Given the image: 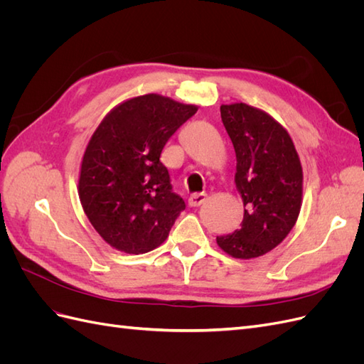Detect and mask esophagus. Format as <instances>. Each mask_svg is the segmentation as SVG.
Instances as JSON below:
<instances>
[{
	"label": "esophagus",
	"mask_w": 364,
	"mask_h": 364,
	"mask_svg": "<svg viewBox=\"0 0 364 364\" xmlns=\"http://www.w3.org/2000/svg\"><path fill=\"white\" fill-rule=\"evenodd\" d=\"M206 199L205 193H194L188 197V205L190 206H200Z\"/></svg>",
	"instance_id": "34e87169"
}]
</instances>
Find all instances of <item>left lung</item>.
I'll list each match as a JSON object with an SVG mask.
<instances>
[{
	"label": "left lung",
	"instance_id": "left-lung-1",
	"mask_svg": "<svg viewBox=\"0 0 364 364\" xmlns=\"http://www.w3.org/2000/svg\"><path fill=\"white\" fill-rule=\"evenodd\" d=\"M237 156L235 185L245 206L232 234L217 237L228 255L250 259L289 235L302 205V165L293 141L277 119L246 103L220 106Z\"/></svg>",
	"mask_w": 364,
	"mask_h": 364
}]
</instances>
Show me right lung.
<instances>
[{
  "label": "right lung",
  "mask_w": 364,
  "mask_h": 364,
  "mask_svg": "<svg viewBox=\"0 0 364 364\" xmlns=\"http://www.w3.org/2000/svg\"><path fill=\"white\" fill-rule=\"evenodd\" d=\"M196 112L194 105L146 94L118 105L98 124L82 159L79 197L107 245L139 255L167 240L185 202L171 190L161 151Z\"/></svg>",
  "instance_id": "1"
}]
</instances>
